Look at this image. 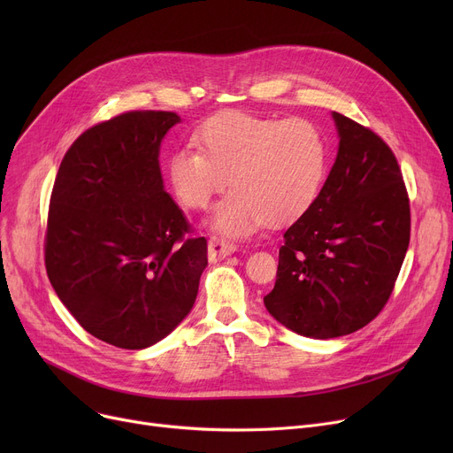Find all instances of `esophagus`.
Masks as SVG:
<instances>
[{
  "label": "esophagus",
  "mask_w": 453,
  "mask_h": 453,
  "mask_svg": "<svg viewBox=\"0 0 453 453\" xmlns=\"http://www.w3.org/2000/svg\"><path fill=\"white\" fill-rule=\"evenodd\" d=\"M234 251H236V246L233 242H227V241L220 239V236H212V239L207 244L209 260H212V263H217V260L229 257Z\"/></svg>",
  "instance_id": "esophagus-1"
}]
</instances>
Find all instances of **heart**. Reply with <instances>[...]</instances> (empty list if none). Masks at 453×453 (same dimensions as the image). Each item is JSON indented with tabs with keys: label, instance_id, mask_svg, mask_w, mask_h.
<instances>
[{
	"label": "heart",
	"instance_id": "heart-1",
	"mask_svg": "<svg viewBox=\"0 0 453 453\" xmlns=\"http://www.w3.org/2000/svg\"><path fill=\"white\" fill-rule=\"evenodd\" d=\"M195 149H180L166 161V178L187 209L217 205L209 227L244 239L266 222L288 224L311 209L328 169L323 132L306 119H273L224 111L203 123Z\"/></svg>",
	"mask_w": 453,
	"mask_h": 453
}]
</instances>
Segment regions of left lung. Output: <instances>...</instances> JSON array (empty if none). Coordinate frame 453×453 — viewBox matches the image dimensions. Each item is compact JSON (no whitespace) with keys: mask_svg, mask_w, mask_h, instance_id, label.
<instances>
[{"mask_svg":"<svg viewBox=\"0 0 453 453\" xmlns=\"http://www.w3.org/2000/svg\"><path fill=\"white\" fill-rule=\"evenodd\" d=\"M338 156L316 202L284 231L266 311L314 340L352 334L388 303L410 246V200L391 149L332 111Z\"/></svg>","mask_w":453,"mask_h":453,"instance_id":"1","label":"left lung"}]
</instances>
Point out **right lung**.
Listing matches in <instances>:
<instances>
[{
    "label": "right lung",
    "instance_id": "1",
    "mask_svg": "<svg viewBox=\"0 0 453 453\" xmlns=\"http://www.w3.org/2000/svg\"><path fill=\"white\" fill-rule=\"evenodd\" d=\"M173 111H128L86 130L53 185L45 270L84 330L121 349H147L193 308L207 266L203 236L166 193L161 141Z\"/></svg>",
    "mask_w": 453,
    "mask_h": 453
}]
</instances>
